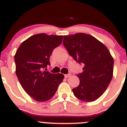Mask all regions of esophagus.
<instances>
[{
	"mask_svg": "<svg viewBox=\"0 0 127 127\" xmlns=\"http://www.w3.org/2000/svg\"><path fill=\"white\" fill-rule=\"evenodd\" d=\"M70 75H71V74H65L64 75V77L65 78H68V77H69L70 76Z\"/></svg>",
	"mask_w": 127,
	"mask_h": 127,
	"instance_id": "34e87169",
	"label": "esophagus"
}]
</instances>
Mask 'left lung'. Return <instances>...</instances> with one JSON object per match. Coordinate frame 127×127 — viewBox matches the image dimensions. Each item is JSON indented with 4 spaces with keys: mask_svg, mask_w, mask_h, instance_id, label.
<instances>
[{
    "mask_svg": "<svg viewBox=\"0 0 127 127\" xmlns=\"http://www.w3.org/2000/svg\"><path fill=\"white\" fill-rule=\"evenodd\" d=\"M63 44L70 56L82 64L80 83L72 91L77 98L94 101L106 90L113 77V59L106 46L90 34L83 32L64 36Z\"/></svg>",
    "mask_w": 127,
    "mask_h": 127,
    "instance_id": "obj_1",
    "label": "left lung"
}]
</instances>
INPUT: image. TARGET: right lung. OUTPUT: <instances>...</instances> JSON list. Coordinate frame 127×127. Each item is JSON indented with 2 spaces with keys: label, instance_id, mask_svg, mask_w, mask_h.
I'll use <instances>...</instances> for the list:
<instances>
[{
  "label": "right lung",
  "instance_id": "right-lung-1",
  "mask_svg": "<svg viewBox=\"0 0 127 127\" xmlns=\"http://www.w3.org/2000/svg\"><path fill=\"white\" fill-rule=\"evenodd\" d=\"M62 39L63 36L34 34L24 41L16 51V75L26 93L37 101L50 99L64 78L62 74L42 71L50 65V57Z\"/></svg>",
  "mask_w": 127,
  "mask_h": 127
}]
</instances>
